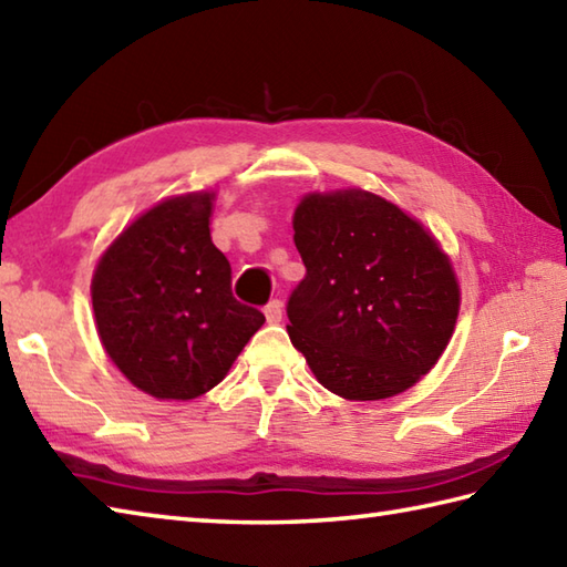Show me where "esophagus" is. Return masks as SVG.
<instances>
[{"label": "esophagus", "instance_id": "34e87169", "mask_svg": "<svg viewBox=\"0 0 567 567\" xmlns=\"http://www.w3.org/2000/svg\"><path fill=\"white\" fill-rule=\"evenodd\" d=\"M282 315H285V305L280 302V299H272V302L265 307V317H268L270 324H277V321L282 319Z\"/></svg>", "mask_w": 567, "mask_h": 567}]
</instances>
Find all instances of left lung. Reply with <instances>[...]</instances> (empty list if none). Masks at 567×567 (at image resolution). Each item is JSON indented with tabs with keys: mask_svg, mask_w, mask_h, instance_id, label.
Here are the masks:
<instances>
[{
	"mask_svg": "<svg viewBox=\"0 0 567 567\" xmlns=\"http://www.w3.org/2000/svg\"><path fill=\"white\" fill-rule=\"evenodd\" d=\"M292 228L307 275L287 334L315 379L357 403L413 388L445 353L462 305L440 240L361 186L305 194Z\"/></svg>",
	"mask_w": 567,
	"mask_h": 567,
	"instance_id": "obj_1",
	"label": "left lung"
}]
</instances>
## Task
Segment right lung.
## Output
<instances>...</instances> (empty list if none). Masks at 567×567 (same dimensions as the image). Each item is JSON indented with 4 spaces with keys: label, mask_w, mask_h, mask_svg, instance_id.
<instances>
[{
    "label": "right lung",
    "mask_w": 567,
    "mask_h": 567,
    "mask_svg": "<svg viewBox=\"0 0 567 567\" xmlns=\"http://www.w3.org/2000/svg\"><path fill=\"white\" fill-rule=\"evenodd\" d=\"M214 202V188L162 198L117 233L93 270L100 343L157 401L208 393L265 324L230 292V262L210 240Z\"/></svg>",
    "instance_id": "obj_1"
}]
</instances>
